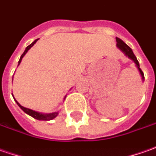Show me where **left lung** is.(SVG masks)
<instances>
[{
	"label": "left lung",
	"mask_w": 156,
	"mask_h": 156,
	"mask_svg": "<svg viewBox=\"0 0 156 156\" xmlns=\"http://www.w3.org/2000/svg\"><path fill=\"white\" fill-rule=\"evenodd\" d=\"M115 41H116V46L117 47L124 52V54L128 56L130 59H132L133 61L135 62V64L136 65L137 68H138V70H139V72L141 73V75H142V80L144 79V74L142 73V71L141 70V68H140V66H139V62L137 60L136 57L135 56V54H134V52L131 50V48L129 47V46L126 45L123 41H122L121 39H119V38H115Z\"/></svg>",
	"instance_id": "8db88e82"
}]
</instances>
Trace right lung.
<instances>
[{
  "label": "right lung",
  "instance_id": "add662e5",
  "mask_svg": "<svg viewBox=\"0 0 156 156\" xmlns=\"http://www.w3.org/2000/svg\"><path fill=\"white\" fill-rule=\"evenodd\" d=\"M38 41V40H35L31 45H29L28 46H27V48H26V50L25 51L22 53V55L20 57V58L19 60V65L20 63L21 62V59H22V58L24 57V55L27 52V51L29 50L30 48L32 47V46L34 45L35 43H36V41ZM15 102L17 103V105H19V107L21 109V110L24 111L25 113H27V115H31L32 117H34L35 119H37V120H42V121H49V120H51V119H53V118H55L57 115H58V112H54V113H51V114H42V113H39V112H37V111H34V110H30V109H27V108H25L23 106H21V105H20L19 103L15 100Z\"/></svg>",
  "mask_w": 156,
  "mask_h": 156
}]
</instances>
